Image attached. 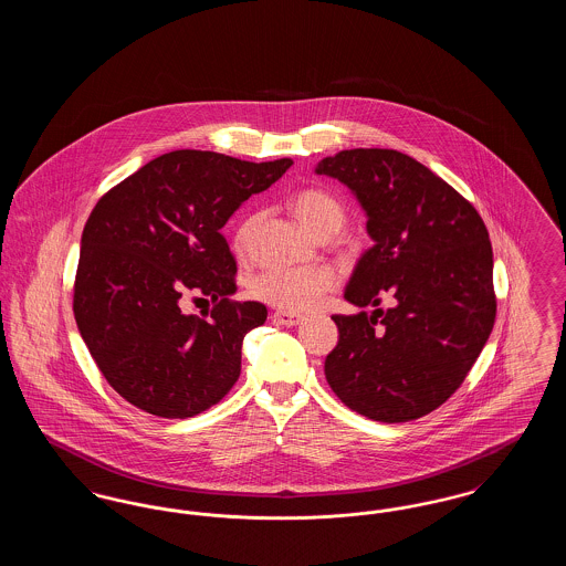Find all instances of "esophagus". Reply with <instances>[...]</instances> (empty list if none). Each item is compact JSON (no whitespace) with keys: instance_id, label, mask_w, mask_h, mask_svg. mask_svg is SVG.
Segmentation results:
<instances>
[{"instance_id":"obj_1","label":"esophagus","mask_w":566,"mask_h":566,"mask_svg":"<svg viewBox=\"0 0 566 566\" xmlns=\"http://www.w3.org/2000/svg\"><path fill=\"white\" fill-rule=\"evenodd\" d=\"M273 321L277 324H284V326H296V324L303 323L301 316L289 314V312H275V314H273Z\"/></svg>"}]
</instances>
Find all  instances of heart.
<instances>
[{
  "label": "heart",
  "mask_w": 566,
  "mask_h": 566,
  "mask_svg": "<svg viewBox=\"0 0 566 566\" xmlns=\"http://www.w3.org/2000/svg\"><path fill=\"white\" fill-rule=\"evenodd\" d=\"M291 212L296 220L318 238H333L346 224V206L344 201L323 187H305L291 195L289 199ZM256 216H245L233 233V250L243 254L252 238ZM337 286V275L331 268L314 265V268H280L259 273L250 293L254 298L270 303L284 312H310L314 310L326 293Z\"/></svg>",
  "instance_id": "b5f03b06"
}]
</instances>
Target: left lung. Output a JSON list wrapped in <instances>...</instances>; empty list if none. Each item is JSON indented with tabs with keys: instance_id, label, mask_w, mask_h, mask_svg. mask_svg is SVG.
Masks as SVG:
<instances>
[{
	"instance_id": "8db88e82",
	"label": "left lung",
	"mask_w": 566,
	"mask_h": 566,
	"mask_svg": "<svg viewBox=\"0 0 566 566\" xmlns=\"http://www.w3.org/2000/svg\"><path fill=\"white\" fill-rule=\"evenodd\" d=\"M318 174L348 185L374 238L346 298L374 314H335L339 342L324 360L333 392L386 424L418 420L464 381L496 318L484 220L429 167L388 148L326 157ZM384 295L390 311L378 307Z\"/></svg>"
}]
</instances>
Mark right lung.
I'll list each match as a JSON object with an SVG mask.
<instances>
[{
    "instance_id": "right-lung-1",
    "label": "right lung",
    "mask_w": 566,
    "mask_h": 566,
    "mask_svg": "<svg viewBox=\"0 0 566 566\" xmlns=\"http://www.w3.org/2000/svg\"><path fill=\"white\" fill-rule=\"evenodd\" d=\"M291 159L250 163L206 150L161 155L102 195L82 231L74 316L109 386L159 418H192L238 381L242 342L268 318L233 301L238 263L220 229ZM210 295L203 319L179 298Z\"/></svg>"
}]
</instances>
